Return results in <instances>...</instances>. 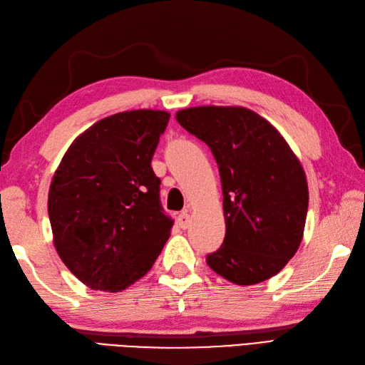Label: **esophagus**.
<instances>
[{"instance_id": "1", "label": "esophagus", "mask_w": 365, "mask_h": 365, "mask_svg": "<svg viewBox=\"0 0 365 365\" xmlns=\"http://www.w3.org/2000/svg\"><path fill=\"white\" fill-rule=\"evenodd\" d=\"M190 222H192V218H190L189 213H187V212L180 213V216H178V224H180L181 229L185 230V229L190 225Z\"/></svg>"}]
</instances>
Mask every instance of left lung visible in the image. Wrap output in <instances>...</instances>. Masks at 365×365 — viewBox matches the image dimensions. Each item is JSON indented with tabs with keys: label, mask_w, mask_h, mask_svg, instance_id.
Masks as SVG:
<instances>
[{
	"label": "left lung",
	"mask_w": 365,
	"mask_h": 365,
	"mask_svg": "<svg viewBox=\"0 0 365 365\" xmlns=\"http://www.w3.org/2000/svg\"><path fill=\"white\" fill-rule=\"evenodd\" d=\"M176 121L215 156L222 185L225 238L205 262L236 285L279 273L302 241L309 207L305 172L284 136L240 106H200Z\"/></svg>",
	"instance_id": "8db88e82"
}]
</instances>
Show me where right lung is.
<instances>
[{
	"label": "right lung",
	"mask_w": 365,
	"mask_h": 365,
	"mask_svg": "<svg viewBox=\"0 0 365 365\" xmlns=\"http://www.w3.org/2000/svg\"><path fill=\"white\" fill-rule=\"evenodd\" d=\"M170 113L120 112L88 127L48 189L53 245L87 287L121 292L152 269L173 221L160 202L152 156Z\"/></svg>",
	"instance_id": "obj_1"
}]
</instances>
